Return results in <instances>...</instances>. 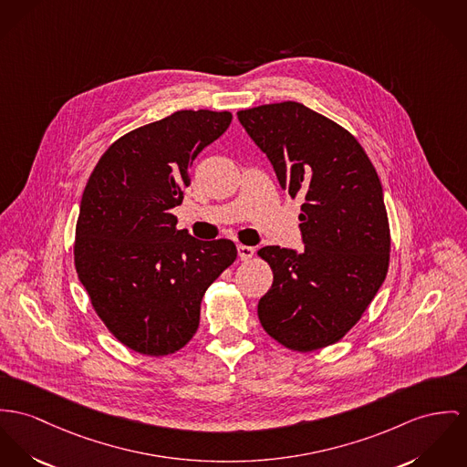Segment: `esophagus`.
Masks as SVG:
<instances>
[{"label": "esophagus", "mask_w": 467, "mask_h": 467, "mask_svg": "<svg viewBox=\"0 0 467 467\" xmlns=\"http://www.w3.org/2000/svg\"><path fill=\"white\" fill-rule=\"evenodd\" d=\"M238 255L242 261H249L252 255H254V247L249 245H238Z\"/></svg>", "instance_id": "34e87169"}]
</instances>
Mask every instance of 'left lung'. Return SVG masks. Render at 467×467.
<instances>
[{"label": "left lung", "instance_id": "left-lung-1", "mask_svg": "<svg viewBox=\"0 0 467 467\" xmlns=\"http://www.w3.org/2000/svg\"><path fill=\"white\" fill-rule=\"evenodd\" d=\"M238 120L268 156L283 190L304 199V251H257L274 283L257 304L281 345L311 352L339 341L382 286L391 234L382 184L359 142L295 101L240 109Z\"/></svg>", "mask_w": 467, "mask_h": 467}]
</instances>
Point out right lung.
Wrapping results in <instances>:
<instances>
[{
    "mask_svg": "<svg viewBox=\"0 0 467 467\" xmlns=\"http://www.w3.org/2000/svg\"><path fill=\"white\" fill-rule=\"evenodd\" d=\"M233 115L180 109L109 145L83 190L74 265L108 330L144 356H169L197 332L201 300L234 263L231 240L178 229L190 167Z\"/></svg>",
    "mask_w": 467,
    "mask_h": 467,
    "instance_id": "add662e5",
    "label": "right lung"
}]
</instances>
